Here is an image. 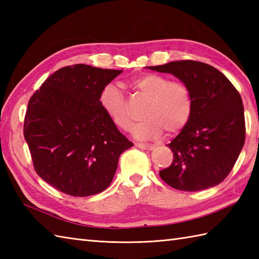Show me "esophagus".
I'll return each mask as SVG.
<instances>
[{
	"label": "esophagus",
	"instance_id": "1",
	"mask_svg": "<svg viewBox=\"0 0 259 259\" xmlns=\"http://www.w3.org/2000/svg\"><path fill=\"white\" fill-rule=\"evenodd\" d=\"M137 148H140V149H144V150H151L153 146L152 145H146V144H136Z\"/></svg>",
	"mask_w": 259,
	"mask_h": 259
}]
</instances>
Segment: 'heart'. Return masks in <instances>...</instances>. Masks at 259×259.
Masks as SVG:
<instances>
[{"label": "heart", "instance_id": "1", "mask_svg": "<svg viewBox=\"0 0 259 259\" xmlns=\"http://www.w3.org/2000/svg\"><path fill=\"white\" fill-rule=\"evenodd\" d=\"M131 84L148 98L142 111V117L146 119L133 129L137 139H156L163 130L169 135L177 134L189 122L194 99L184 82L170 81L160 74L146 73L136 78ZM99 104L115 126L122 130L129 129L133 117L126 98L117 85L109 83L102 88Z\"/></svg>", "mask_w": 259, "mask_h": 259}]
</instances>
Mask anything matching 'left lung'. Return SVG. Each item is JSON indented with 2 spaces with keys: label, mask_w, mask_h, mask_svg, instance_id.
I'll list each match as a JSON object with an SVG mask.
<instances>
[{
  "label": "left lung",
  "mask_w": 259,
  "mask_h": 259,
  "mask_svg": "<svg viewBox=\"0 0 259 259\" xmlns=\"http://www.w3.org/2000/svg\"><path fill=\"white\" fill-rule=\"evenodd\" d=\"M148 69L177 76L194 99L189 122L168 145L174 160L159 172L161 179L184 191L219 185L232 171L245 144L239 92L221 71L207 63L181 60Z\"/></svg>",
  "instance_id": "obj_1"
}]
</instances>
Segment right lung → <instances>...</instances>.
Instances as JSON below:
<instances>
[{"label": "right lung", "instance_id": "add662e5", "mask_svg": "<svg viewBox=\"0 0 259 259\" xmlns=\"http://www.w3.org/2000/svg\"><path fill=\"white\" fill-rule=\"evenodd\" d=\"M122 70L74 64L56 71L30 98L23 135L36 174L74 197L111 184L121 153L133 147L99 104Z\"/></svg>", "mask_w": 259, "mask_h": 259}]
</instances>
